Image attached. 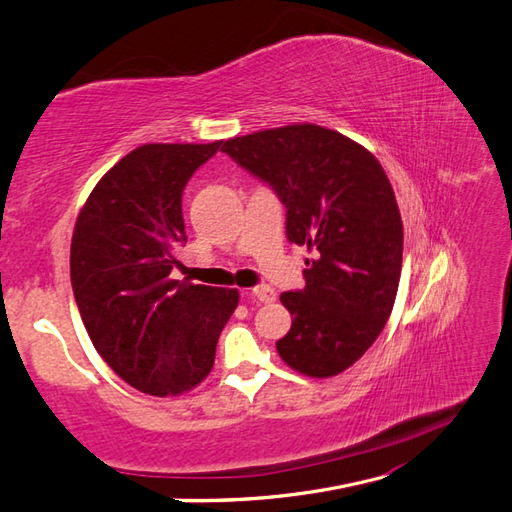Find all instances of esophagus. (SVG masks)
<instances>
[{"label": "esophagus", "instance_id": "obj_1", "mask_svg": "<svg viewBox=\"0 0 512 512\" xmlns=\"http://www.w3.org/2000/svg\"><path fill=\"white\" fill-rule=\"evenodd\" d=\"M244 294L259 300V303H272V300L277 298V292H274L270 285H257V287H253V290H246Z\"/></svg>", "mask_w": 512, "mask_h": 512}]
</instances>
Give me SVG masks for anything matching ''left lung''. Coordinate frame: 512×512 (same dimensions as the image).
Instances as JSON below:
<instances>
[{
  "label": "left lung",
  "mask_w": 512,
  "mask_h": 512,
  "mask_svg": "<svg viewBox=\"0 0 512 512\" xmlns=\"http://www.w3.org/2000/svg\"><path fill=\"white\" fill-rule=\"evenodd\" d=\"M222 151L277 192L287 240L316 253L303 290L281 294L292 313L281 359L311 378L348 370L385 329L400 283L402 218L381 162L311 123L231 138Z\"/></svg>",
  "instance_id": "8db88e82"
}]
</instances>
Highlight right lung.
Segmentation results:
<instances>
[{"label":"right lung","instance_id":"add662e5","mask_svg":"<svg viewBox=\"0 0 512 512\" xmlns=\"http://www.w3.org/2000/svg\"><path fill=\"white\" fill-rule=\"evenodd\" d=\"M220 144H142L99 179L75 222L71 285L86 331L149 396H181L212 372L240 300L238 290L170 277L186 242L183 188Z\"/></svg>","mask_w":512,"mask_h":512}]
</instances>
